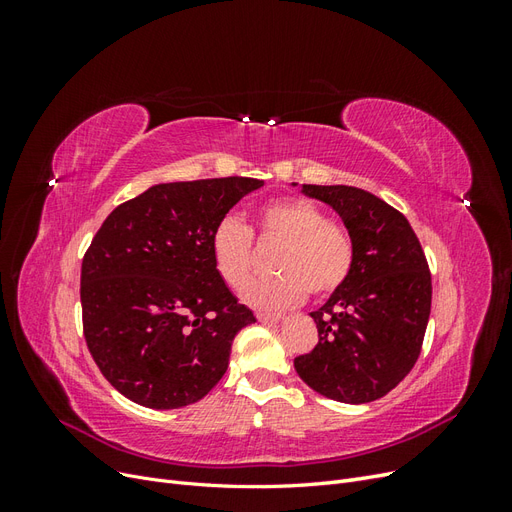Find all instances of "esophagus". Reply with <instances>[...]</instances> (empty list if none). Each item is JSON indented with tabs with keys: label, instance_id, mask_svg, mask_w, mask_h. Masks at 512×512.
I'll use <instances>...</instances> for the list:
<instances>
[{
	"label": "esophagus",
	"instance_id": "1",
	"mask_svg": "<svg viewBox=\"0 0 512 512\" xmlns=\"http://www.w3.org/2000/svg\"><path fill=\"white\" fill-rule=\"evenodd\" d=\"M256 318L265 324H275V322H280L284 316L282 314H256Z\"/></svg>",
	"mask_w": 512,
	"mask_h": 512
}]
</instances>
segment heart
Returning a JSON list of instances; mask_svg holds the SVG:
<instances>
[{"label": "heart", "instance_id": "b5f03b06", "mask_svg": "<svg viewBox=\"0 0 512 512\" xmlns=\"http://www.w3.org/2000/svg\"><path fill=\"white\" fill-rule=\"evenodd\" d=\"M262 241L282 243L275 256L280 275L254 280L241 290L247 305L256 309H284L299 303L309 290L329 297L342 288L354 267L350 232L329 222L327 213L303 198H280L258 209ZM211 256L230 288L247 282L254 267V232L239 215L226 213L211 230Z\"/></svg>", "mask_w": 512, "mask_h": 512}]
</instances>
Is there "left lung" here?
<instances>
[{"instance_id":"1","label":"left lung","mask_w":512,"mask_h":512,"mask_svg":"<svg viewBox=\"0 0 512 512\" xmlns=\"http://www.w3.org/2000/svg\"><path fill=\"white\" fill-rule=\"evenodd\" d=\"M333 207L354 241L346 284L309 316L312 352L294 359L301 380L324 397L367 404L404 380L421 354L431 312V273L410 222L352 185H303Z\"/></svg>"}]
</instances>
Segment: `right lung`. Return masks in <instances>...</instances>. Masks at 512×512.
<instances>
[{
  "mask_svg": "<svg viewBox=\"0 0 512 512\" xmlns=\"http://www.w3.org/2000/svg\"><path fill=\"white\" fill-rule=\"evenodd\" d=\"M265 181L158 183L108 215L81 267L83 333L102 376L138 406L173 410L226 374L256 322L213 265L211 230Z\"/></svg>",
  "mask_w": 512,
  "mask_h": 512,
  "instance_id": "1",
  "label": "right lung"
}]
</instances>
